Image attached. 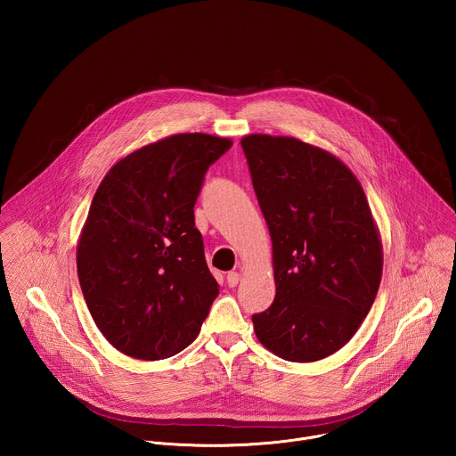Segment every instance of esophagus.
<instances>
[{
    "label": "esophagus",
    "mask_w": 456,
    "mask_h": 456,
    "mask_svg": "<svg viewBox=\"0 0 456 456\" xmlns=\"http://www.w3.org/2000/svg\"><path fill=\"white\" fill-rule=\"evenodd\" d=\"M240 283V274L238 273H229L227 274V285L229 287H236Z\"/></svg>",
    "instance_id": "1"
}]
</instances>
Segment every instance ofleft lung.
Returning <instances> with one entry per match:
<instances>
[{
    "label": "left lung",
    "mask_w": 456,
    "mask_h": 456,
    "mask_svg": "<svg viewBox=\"0 0 456 456\" xmlns=\"http://www.w3.org/2000/svg\"><path fill=\"white\" fill-rule=\"evenodd\" d=\"M241 148L273 238L276 297L254 314L257 341L285 361L343 348L368 315L382 245L366 194L332 153L294 137L247 135Z\"/></svg>",
    "instance_id": "8db88e82"
}]
</instances>
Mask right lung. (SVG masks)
<instances>
[{"instance_id": "right-lung-1", "label": "right lung", "mask_w": 456, "mask_h": 456, "mask_svg": "<svg viewBox=\"0 0 456 456\" xmlns=\"http://www.w3.org/2000/svg\"><path fill=\"white\" fill-rule=\"evenodd\" d=\"M232 142L180 134L118 160L102 178L77 245V276L102 336L159 361L200 334L218 296L194 227L204 176Z\"/></svg>"}]
</instances>
